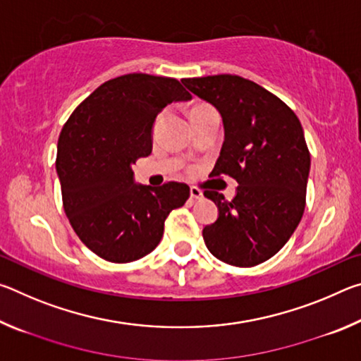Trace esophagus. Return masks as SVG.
Here are the masks:
<instances>
[{"mask_svg": "<svg viewBox=\"0 0 361 361\" xmlns=\"http://www.w3.org/2000/svg\"><path fill=\"white\" fill-rule=\"evenodd\" d=\"M189 194H191V199H194V200L204 197L202 191H200V189H197V188H194V186H191V189H189Z\"/></svg>", "mask_w": 361, "mask_h": 361, "instance_id": "obj_1", "label": "esophagus"}]
</instances>
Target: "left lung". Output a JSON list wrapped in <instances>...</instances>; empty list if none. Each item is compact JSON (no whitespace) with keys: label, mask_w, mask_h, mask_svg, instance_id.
<instances>
[{"label":"left lung","mask_w":361,"mask_h":361,"mask_svg":"<svg viewBox=\"0 0 361 361\" xmlns=\"http://www.w3.org/2000/svg\"><path fill=\"white\" fill-rule=\"evenodd\" d=\"M181 82L221 114L224 142L212 175L239 183L232 200L204 192L218 207L216 221L202 231L205 245L228 264H261L290 240L304 213L310 154L301 122L276 95L242 76Z\"/></svg>","instance_id":"left-lung-1"}]
</instances>
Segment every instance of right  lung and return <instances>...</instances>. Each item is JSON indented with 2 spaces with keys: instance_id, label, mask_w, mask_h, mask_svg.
Listing matches in <instances>:
<instances>
[{
  "instance_id": "1",
  "label": "right lung",
  "mask_w": 361,
  "mask_h": 361,
  "mask_svg": "<svg viewBox=\"0 0 361 361\" xmlns=\"http://www.w3.org/2000/svg\"><path fill=\"white\" fill-rule=\"evenodd\" d=\"M191 99L173 78L132 73L103 82L63 126L56 162L63 210L100 258L130 262L151 253L169 213L188 200L185 183L140 185L132 166L151 154L157 114Z\"/></svg>"
}]
</instances>
